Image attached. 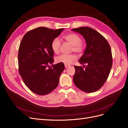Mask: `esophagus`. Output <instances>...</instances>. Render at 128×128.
<instances>
[{"instance_id": "esophagus-1", "label": "esophagus", "mask_w": 128, "mask_h": 128, "mask_svg": "<svg viewBox=\"0 0 128 128\" xmlns=\"http://www.w3.org/2000/svg\"><path fill=\"white\" fill-rule=\"evenodd\" d=\"M64 66H65V67H66V68H67V67H69L70 66V64H64Z\"/></svg>"}]
</instances>
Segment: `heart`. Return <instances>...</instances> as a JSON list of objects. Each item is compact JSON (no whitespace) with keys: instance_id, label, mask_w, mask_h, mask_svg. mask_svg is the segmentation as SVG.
<instances>
[{"instance_id":"b5f03b06","label":"heart","mask_w":128,"mask_h":128,"mask_svg":"<svg viewBox=\"0 0 128 128\" xmlns=\"http://www.w3.org/2000/svg\"><path fill=\"white\" fill-rule=\"evenodd\" d=\"M62 38L72 45L71 51L77 53H82L84 50V45L82 42L81 37L78 34L74 33H70L64 34ZM61 43L60 39L56 38L51 43V48L53 52L58 54L60 52ZM76 58V56L74 54H61L56 58V61L58 63L64 64H70Z\"/></svg>"}]
</instances>
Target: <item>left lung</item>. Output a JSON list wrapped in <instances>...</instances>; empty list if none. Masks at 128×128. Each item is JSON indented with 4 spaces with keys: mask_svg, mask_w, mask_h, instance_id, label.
I'll return each mask as SVG.
<instances>
[{
    "mask_svg": "<svg viewBox=\"0 0 128 128\" xmlns=\"http://www.w3.org/2000/svg\"><path fill=\"white\" fill-rule=\"evenodd\" d=\"M72 30L82 34L86 40V48L78 62L87 64L83 66L84 68L74 66V84L86 92L98 91L105 84L112 69L111 48L105 38L90 27H81Z\"/></svg>",
    "mask_w": 128,
    "mask_h": 128,
    "instance_id": "obj_1",
    "label": "left lung"
}]
</instances>
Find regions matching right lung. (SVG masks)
<instances>
[{
  "mask_svg": "<svg viewBox=\"0 0 128 128\" xmlns=\"http://www.w3.org/2000/svg\"><path fill=\"white\" fill-rule=\"evenodd\" d=\"M64 28L54 30L39 27L27 32L18 50L19 72L24 84L35 94L45 95L56 89L64 69L62 63L52 64L51 43Z\"/></svg>",
  "mask_w": 128,
  "mask_h": 128,
  "instance_id": "obj_1",
  "label": "right lung"
}]
</instances>
